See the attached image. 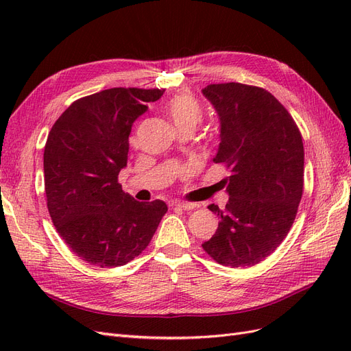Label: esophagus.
Returning <instances> with one entry per match:
<instances>
[{"label": "esophagus", "instance_id": "esophagus-1", "mask_svg": "<svg viewBox=\"0 0 351 351\" xmlns=\"http://www.w3.org/2000/svg\"><path fill=\"white\" fill-rule=\"evenodd\" d=\"M174 208H178V209H183V210H192L196 208L195 204H187V202H178V204L174 205Z\"/></svg>", "mask_w": 351, "mask_h": 351}]
</instances>
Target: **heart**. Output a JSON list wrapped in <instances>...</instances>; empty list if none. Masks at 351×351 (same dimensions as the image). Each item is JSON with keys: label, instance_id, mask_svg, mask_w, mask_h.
<instances>
[{"label": "heart", "instance_id": "b5f03b06", "mask_svg": "<svg viewBox=\"0 0 351 351\" xmlns=\"http://www.w3.org/2000/svg\"><path fill=\"white\" fill-rule=\"evenodd\" d=\"M165 112L178 132H193L202 121L204 108L192 93H178L165 104Z\"/></svg>", "mask_w": 351, "mask_h": 351}]
</instances>
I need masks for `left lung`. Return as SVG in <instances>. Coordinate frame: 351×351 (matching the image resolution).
Listing matches in <instances>:
<instances>
[{"mask_svg":"<svg viewBox=\"0 0 351 351\" xmlns=\"http://www.w3.org/2000/svg\"><path fill=\"white\" fill-rule=\"evenodd\" d=\"M221 121L215 164L230 173L228 204L208 209L219 218L202 247L231 268L253 267L289 234L303 195L304 149L299 127L284 105L259 86L208 84L202 90Z\"/></svg>","mask_w":351,"mask_h":351,"instance_id":"left-lung-1","label":"left lung"}]
</instances>
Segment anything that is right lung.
<instances>
[{
  "mask_svg": "<svg viewBox=\"0 0 351 351\" xmlns=\"http://www.w3.org/2000/svg\"><path fill=\"white\" fill-rule=\"evenodd\" d=\"M165 89L111 88L74 101L48 134L44 151L49 217L82 261L115 268L147 247L168 210L137 202L119 183L132 124Z\"/></svg>",
  "mask_w": 351,
  "mask_h": 351,
  "instance_id": "add662e5",
  "label": "right lung"
}]
</instances>
